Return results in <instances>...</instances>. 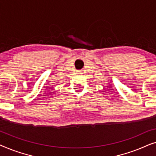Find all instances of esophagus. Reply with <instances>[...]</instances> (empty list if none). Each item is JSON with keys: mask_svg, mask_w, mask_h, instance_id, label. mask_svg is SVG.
I'll use <instances>...</instances> for the list:
<instances>
[{"mask_svg": "<svg viewBox=\"0 0 156 156\" xmlns=\"http://www.w3.org/2000/svg\"><path fill=\"white\" fill-rule=\"evenodd\" d=\"M78 74H82V70H80V71H78Z\"/></svg>", "mask_w": 156, "mask_h": 156, "instance_id": "obj_1", "label": "esophagus"}]
</instances>
